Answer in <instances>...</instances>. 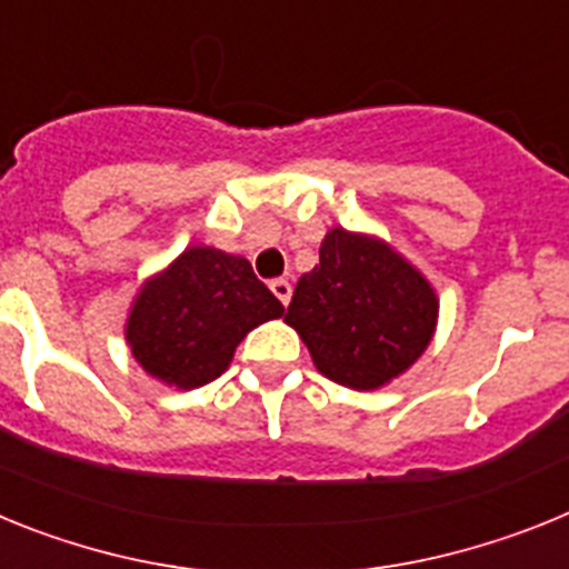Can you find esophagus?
<instances>
[{
	"label": "esophagus",
	"mask_w": 569,
	"mask_h": 569,
	"mask_svg": "<svg viewBox=\"0 0 569 569\" xmlns=\"http://www.w3.org/2000/svg\"><path fill=\"white\" fill-rule=\"evenodd\" d=\"M270 290H273L276 299H279L281 305H284V308H288L290 296H293V288H290V281L288 279H273V281H270Z\"/></svg>",
	"instance_id": "esophagus-1"
}]
</instances>
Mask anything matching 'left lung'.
Returning <instances> with one entry per match:
<instances>
[{
  "mask_svg": "<svg viewBox=\"0 0 569 569\" xmlns=\"http://www.w3.org/2000/svg\"><path fill=\"white\" fill-rule=\"evenodd\" d=\"M433 288L399 253L333 228L319 264L299 279L284 321L308 345L319 373L376 390L413 365L436 330Z\"/></svg>",
  "mask_w": 569,
  "mask_h": 569,
  "instance_id": "1",
  "label": "left lung"
}]
</instances>
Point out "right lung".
<instances>
[{
  "mask_svg": "<svg viewBox=\"0 0 569 569\" xmlns=\"http://www.w3.org/2000/svg\"><path fill=\"white\" fill-rule=\"evenodd\" d=\"M284 313L248 259L190 248L148 281L128 319L130 350L156 379L193 390L228 370L239 341Z\"/></svg>",
  "mask_w": 569,
  "mask_h": 569,
  "instance_id": "1",
  "label": "right lung"
}]
</instances>
